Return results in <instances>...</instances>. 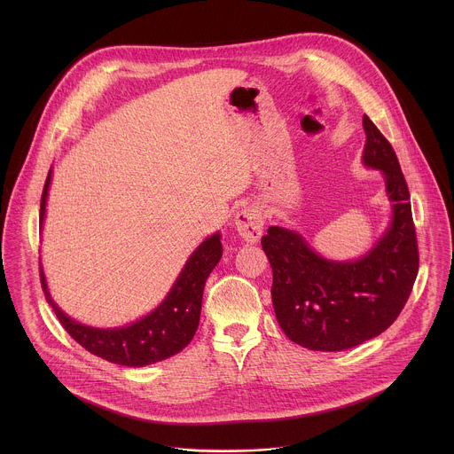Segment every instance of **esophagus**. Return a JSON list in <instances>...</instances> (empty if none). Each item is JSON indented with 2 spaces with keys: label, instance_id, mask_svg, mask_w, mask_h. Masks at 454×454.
Listing matches in <instances>:
<instances>
[{
  "label": "esophagus",
  "instance_id": "esophagus-1",
  "mask_svg": "<svg viewBox=\"0 0 454 454\" xmlns=\"http://www.w3.org/2000/svg\"><path fill=\"white\" fill-rule=\"evenodd\" d=\"M236 229L245 243H259L263 231V216L255 206H247L236 215Z\"/></svg>",
  "mask_w": 454,
  "mask_h": 454
}]
</instances>
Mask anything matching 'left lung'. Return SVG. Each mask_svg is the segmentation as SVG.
Returning <instances> with one entry per match:
<instances>
[{
  "instance_id": "8db88e82",
  "label": "left lung",
  "mask_w": 454,
  "mask_h": 454,
  "mask_svg": "<svg viewBox=\"0 0 454 454\" xmlns=\"http://www.w3.org/2000/svg\"><path fill=\"white\" fill-rule=\"evenodd\" d=\"M362 164L381 171L388 227L358 259L332 260L297 231L272 225L262 248L272 267V306L285 335L315 351L355 348L396 320L418 276L409 189L388 139L364 115Z\"/></svg>"
}]
</instances>
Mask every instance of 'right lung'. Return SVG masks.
Here are the masks:
<instances>
[{
  "label": "right lung",
  "instance_id": "1",
  "mask_svg": "<svg viewBox=\"0 0 454 454\" xmlns=\"http://www.w3.org/2000/svg\"><path fill=\"white\" fill-rule=\"evenodd\" d=\"M51 184L52 168L49 171L40 204L42 231ZM220 239L222 234L218 231L207 236L191 254L160 304L132 324L99 328L73 320L52 299L43 265H40L45 299L52 306L66 332L92 355L126 367H145L162 362L180 353L194 337L200 317L204 283L222 259L223 248Z\"/></svg>",
  "mask_w": 454,
  "mask_h": 454
}]
</instances>
